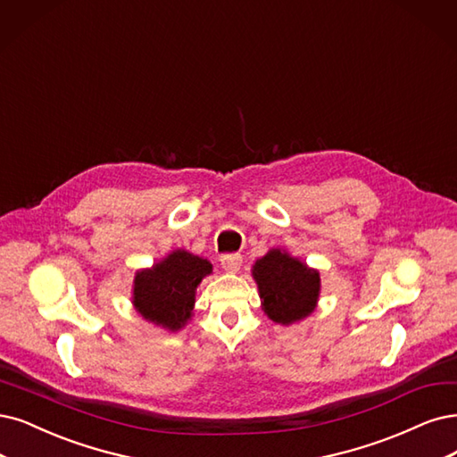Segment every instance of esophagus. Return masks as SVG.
Segmentation results:
<instances>
[{"label": "esophagus", "mask_w": 457, "mask_h": 457, "mask_svg": "<svg viewBox=\"0 0 457 457\" xmlns=\"http://www.w3.org/2000/svg\"><path fill=\"white\" fill-rule=\"evenodd\" d=\"M220 263L226 269L228 273H237L243 263V256L241 254H224L220 258Z\"/></svg>", "instance_id": "1"}]
</instances>
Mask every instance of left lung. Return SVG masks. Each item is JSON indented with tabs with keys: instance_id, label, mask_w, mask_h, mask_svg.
Segmentation results:
<instances>
[{
	"instance_id": "left-lung-1",
	"label": "left lung",
	"mask_w": 457,
	"mask_h": 457,
	"mask_svg": "<svg viewBox=\"0 0 457 457\" xmlns=\"http://www.w3.org/2000/svg\"><path fill=\"white\" fill-rule=\"evenodd\" d=\"M254 278L263 299V311L278 324H292L314 311L320 275L280 250H271L256 262Z\"/></svg>"
}]
</instances>
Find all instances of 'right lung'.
I'll list each match as a JSON object with an SVG mask.
<instances>
[{
	"instance_id": "obj_1",
	"label": "right lung",
	"mask_w": 457,
	"mask_h": 457,
	"mask_svg": "<svg viewBox=\"0 0 457 457\" xmlns=\"http://www.w3.org/2000/svg\"><path fill=\"white\" fill-rule=\"evenodd\" d=\"M211 271L212 265L207 260L177 250L135 277V307L150 322L180 329L192 316L197 284Z\"/></svg>"
}]
</instances>
